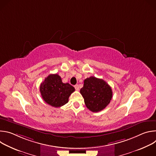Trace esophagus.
I'll list each match as a JSON object with an SVG mask.
<instances>
[{
	"label": "esophagus",
	"instance_id": "obj_1",
	"mask_svg": "<svg viewBox=\"0 0 156 156\" xmlns=\"http://www.w3.org/2000/svg\"><path fill=\"white\" fill-rule=\"evenodd\" d=\"M75 90H76V91H79L80 88H79V86H78V84H76V85H75Z\"/></svg>",
	"mask_w": 156,
	"mask_h": 156
}]
</instances>
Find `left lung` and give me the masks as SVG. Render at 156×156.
I'll list each match as a JSON object with an SVG mask.
<instances>
[{
  "instance_id": "1",
  "label": "left lung",
  "mask_w": 156,
  "mask_h": 156,
  "mask_svg": "<svg viewBox=\"0 0 156 156\" xmlns=\"http://www.w3.org/2000/svg\"><path fill=\"white\" fill-rule=\"evenodd\" d=\"M80 93L84 98L87 108L93 112L102 110L112 98L111 87L102 79L94 76L84 80Z\"/></svg>"
}]
</instances>
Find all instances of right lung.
Segmentation results:
<instances>
[{
	"label": "right lung",
	"mask_w": 156,
	"mask_h": 156,
	"mask_svg": "<svg viewBox=\"0 0 156 156\" xmlns=\"http://www.w3.org/2000/svg\"><path fill=\"white\" fill-rule=\"evenodd\" d=\"M75 87L69 83H63L57 74H51L40 85V92L43 100L55 107H60L69 102Z\"/></svg>",
	"instance_id": "1"
}]
</instances>
